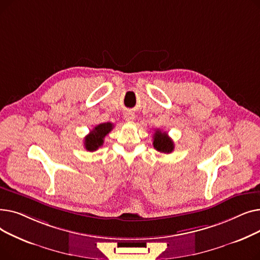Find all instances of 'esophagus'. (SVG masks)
<instances>
[{
	"instance_id": "1",
	"label": "esophagus",
	"mask_w": 260,
	"mask_h": 260,
	"mask_svg": "<svg viewBox=\"0 0 260 260\" xmlns=\"http://www.w3.org/2000/svg\"><path fill=\"white\" fill-rule=\"evenodd\" d=\"M124 119L128 122H132V121L135 120V114L133 112H126L124 114Z\"/></svg>"
}]
</instances>
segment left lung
<instances>
[{
  "label": "left lung",
  "instance_id": "1",
  "mask_svg": "<svg viewBox=\"0 0 260 260\" xmlns=\"http://www.w3.org/2000/svg\"><path fill=\"white\" fill-rule=\"evenodd\" d=\"M153 139V145L158 152L170 154L174 151V142L168 136V133L156 129Z\"/></svg>",
  "mask_w": 260,
  "mask_h": 260
}]
</instances>
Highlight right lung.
I'll return each instance as SVG.
<instances>
[{
  "label": "right lung",
  "mask_w": 260,
  "mask_h": 260,
  "mask_svg": "<svg viewBox=\"0 0 260 260\" xmlns=\"http://www.w3.org/2000/svg\"><path fill=\"white\" fill-rule=\"evenodd\" d=\"M114 124L111 122L101 123V124L94 126V128H92L85 137V148L89 152H93L95 149H98L101 145H103L105 136L109 134V132H112Z\"/></svg>",
  "instance_id": "right-lung-1"
}]
</instances>
